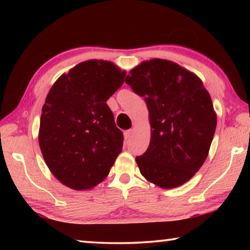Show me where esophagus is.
<instances>
[{"instance_id":"esophagus-1","label":"esophagus","mask_w":250,"mask_h":250,"mask_svg":"<svg viewBox=\"0 0 250 250\" xmlns=\"http://www.w3.org/2000/svg\"><path fill=\"white\" fill-rule=\"evenodd\" d=\"M132 133H133V130H126V131H125V141H129L130 139H131V137H132Z\"/></svg>"}]
</instances>
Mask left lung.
<instances>
[{
	"label": "left lung",
	"instance_id": "1",
	"mask_svg": "<svg viewBox=\"0 0 250 250\" xmlns=\"http://www.w3.org/2000/svg\"><path fill=\"white\" fill-rule=\"evenodd\" d=\"M125 83L149 110L150 145L135 158L140 173L162 188L183 185L205 162L216 129L208 91L192 71L160 58L131 69Z\"/></svg>",
	"mask_w": 250,
	"mask_h": 250
}]
</instances>
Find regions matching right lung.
<instances>
[{
	"mask_svg": "<svg viewBox=\"0 0 250 250\" xmlns=\"http://www.w3.org/2000/svg\"><path fill=\"white\" fill-rule=\"evenodd\" d=\"M125 70L89 59L62 74L42 109L39 142L46 166L68 188L83 191L101 183L122 151L107 100L125 82Z\"/></svg>",
	"mask_w": 250,
	"mask_h": 250,
	"instance_id": "obj_1",
	"label": "right lung"
}]
</instances>
